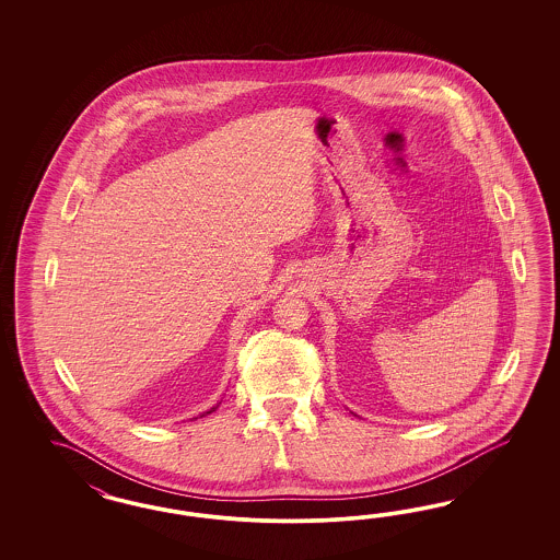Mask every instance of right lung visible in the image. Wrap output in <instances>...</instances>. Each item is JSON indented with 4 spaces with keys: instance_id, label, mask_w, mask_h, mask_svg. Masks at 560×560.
Returning <instances> with one entry per match:
<instances>
[{
    "instance_id": "right-lung-1",
    "label": "right lung",
    "mask_w": 560,
    "mask_h": 560,
    "mask_svg": "<svg viewBox=\"0 0 560 560\" xmlns=\"http://www.w3.org/2000/svg\"><path fill=\"white\" fill-rule=\"evenodd\" d=\"M215 408H218V407H213V408H211V410H207V412H205V415H209V412H213V410H215Z\"/></svg>"
}]
</instances>
